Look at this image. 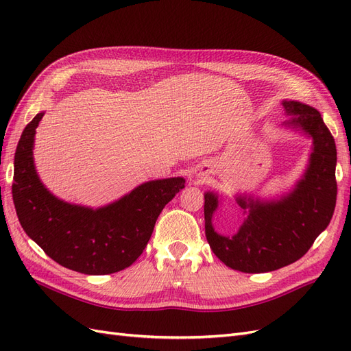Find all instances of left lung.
<instances>
[{
    "instance_id": "1",
    "label": "left lung",
    "mask_w": 351,
    "mask_h": 351,
    "mask_svg": "<svg viewBox=\"0 0 351 351\" xmlns=\"http://www.w3.org/2000/svg\"><path fill=\"white\" fill-rule=\"evenodd\" d=\"M290 119L282 125L312 139L302 178L277 199L237 195L244 221L236 234H218L212 224L219 197L205 193V234L215 256L228 268L261 274L299 261L328 227L337 202V147L319 111L299 101H282Z\"/></svg>"
}]
</instances>
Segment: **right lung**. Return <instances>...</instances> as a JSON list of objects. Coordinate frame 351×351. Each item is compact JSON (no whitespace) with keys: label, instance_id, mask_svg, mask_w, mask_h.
<instances>
[{"label":"right lung","instance_id":"1","mask_svg":"<svg viewBox=\"0 0 351 351\" xmlns=\"http://www.w3.org/2000/svg\"><path fill=\"white\" fill-rule=\"evenodd\" d=\"M44 114L25 127L14 155L13 200L20 224L51 259L71 271L105 275L130 267L186 180H152L97 209L61 200L42 184L34 162L35 133Z\"/></svg>","mask_w":351,"mask_h":351}]
</instances>
